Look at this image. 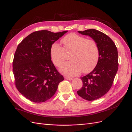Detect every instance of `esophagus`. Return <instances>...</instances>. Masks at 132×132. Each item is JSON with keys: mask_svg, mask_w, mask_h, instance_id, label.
I'll list each match as a JSON object with an SVG mask.
<instances>
[{"mask_svg": "<svg viewBox=\"0 0 132 132\" xmlns=\"http://www.w3.org/2000/svg\"><path fill=\"white\" fill-rule=\"evenodd\" d=\"M65 78L67 80H71L73 79V78H71V77H65Z\"/></svg>", "mask_w": 132, "mask_h": 132, "instance_id": "esophagus-1", "label": "esophagus"}]
</instances>
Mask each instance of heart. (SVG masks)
<instances>
[{"mask_svg": "<svg viewBox=\"0 0 132 132\" xmlns=\"http://www.w3.org/2000/svg\"><path fill=\"white\" fill-rule=\"evenodd\" d=\"M64 49L56 43H53L50 49L51 59L54 64L60 66L64 61L66 52H71L70 61L63 63L60 66L62 73L73 76L92 71L98 61L99 49L93 39L76 33H70L61 40Z\"/></svg>", "mask_w": 132, "mask_h": 132, "instance_id": "1", "label": "heart"}]
</instances>
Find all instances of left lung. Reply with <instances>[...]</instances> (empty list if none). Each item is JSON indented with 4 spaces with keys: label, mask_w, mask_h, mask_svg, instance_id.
Masks as SVG:
<instances>
[{
    "label": "left lung",
    "mask_w": 132,
    "mask_h": 132,
    "mask_svg": "<svg viewBox=\"0 0 132 132\" xmlns=\"http://www.w3.org/2000/svg\"><path fill=\"white\" fill-rule=\"evenodd\" d=\"M93 39L99 49L97 65L91 72L81 77L83 86L77 92L83 99L93 101L105 95L111 88L118 70V52L115 44L109 36L95 29L78 31Z\"/></svg>",
    "instance_id": "1"
}]
</instances>
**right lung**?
<instances>
[{
    "label": "right lung",
    "mask_w": 132,
    "mask_h": 132,
    "mask_svg": "<svg viewBox=\"0 0 132 132\" xmlns=\"http://www.w3.org/2000/svg\"><path fill=\"white\" fill-rule=\"evenodd\" d=\"M67 31L34 32L18 45L12 62L15 83L19 92L34 103H43L56 93L64 79L51 60L52 45Z\"/></svg>",
    "instance_id": "obj_1"
}]
</instances>
